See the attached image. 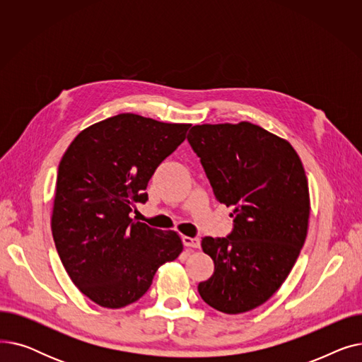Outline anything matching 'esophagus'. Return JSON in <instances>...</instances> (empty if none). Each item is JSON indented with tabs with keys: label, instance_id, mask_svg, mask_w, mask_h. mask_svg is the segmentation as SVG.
<instances>
[{
	"label": "esophagus",
	"instance_id": "1",
	"mask_svg": "<svg viewBox=\"0 0 362 362\" xmlns=\"http://www.w3.org/2000/svg\"><path fill=\"white\" fill-rule=\"evenodd\" d=\"M183 245L186 246V248H199L201 245V240L199 238H189V236H183Z\"/></svg>",
	"mask_w": 362,
	"mask_h": 362
}]
</instances>
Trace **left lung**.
<instances>
[{
	"mask_svg": "<svg viewBox=\"0 0 362 362\" xmlns=\"http://www.w3.org/2000/svg\"><path fill=\"white\" fill-rule=\"evenodd\" d=\"M187 141L217 201L233 206L235 217L226 238L201 242L214 273L198 284V292L217 311H251L281 286L305 242V170L288 141L248 122L197 124Z\"/></svg>",
	"mask_w": 362,
	"mask_h": 362,
	"instance_id": "left-lung-1",
	"label": "left lung"
}]
</instances>
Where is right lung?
<instances>
[{
	"mask_svg": "<svg viewBox=\"0 0 362 362\" xmlns=\"http://www.w3.org/2000/svg\"><path fill=\"white\" fill-rule=\"evenodd\" d=\"M191 124L124 112L82 130L57 175L51 229L78 289L104 308H123L151 286L160 265L183 250L173 230L152 229L130 213L145 204L157 167Z\"/></svg>",
	"mask_w": 362,
	"mask_h": 362,
	"instance_id": "add662e5",
	"label": "right lung"
}]
</instances>
